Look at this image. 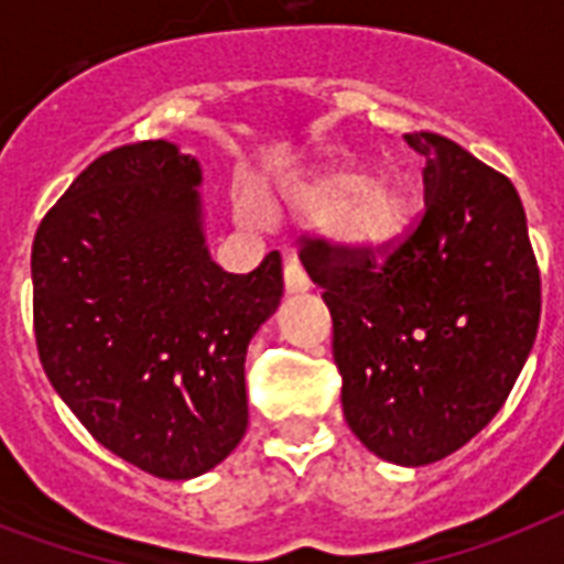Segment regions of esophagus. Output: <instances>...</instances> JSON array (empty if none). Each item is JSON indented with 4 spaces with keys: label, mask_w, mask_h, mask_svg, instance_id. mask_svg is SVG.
<instances>
[{
    "label": "esophagus",
    "mask_w": 564,
    "mask_h": 564,
    "mask_svg": "<svg viewBox=\"0 0 564 564\" xmlns=\"http://www.w3.org/2000/svg\"><path fill=\"white\" fill-rule=\"evenodd\" d=\"M283 281H286V292H307L310 290L307 272H304V265H301L295 257H290V260H286V265H283Z\"/></svg>",
    "instance_id": "esophagus-1"
}]
</instances>
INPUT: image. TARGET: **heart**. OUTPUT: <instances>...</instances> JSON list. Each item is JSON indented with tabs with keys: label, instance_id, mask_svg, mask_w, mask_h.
Masks as SVG:
<instances>
[{
	"label": "heart",
	"instance_id": "1",
	"mask_svg": "<svg viewBox=\"0 0 564 564\" xmlns=\"http://www.w3.org/2000/svg\"><path fill=\"white\" fill-rule=\"evenodd\" d=\"M299 210L316 219L334 216V234L348 251L380 257L392 251L415 219V193L403 178H371L360 170H336L292 193Z\"/></svg>",
	"mask_w": 564,
	"mask_h": 564
}]
</instances>
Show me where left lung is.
Returning <instances> with one entry per match:
<instances>
[{
    "instance_id": "8db88e82",
    "label": "left lung",
    "mask_w": 564,
    "mask_h": 564,
    "mask_svg": "<svg viewBox=\"0 0 564 564\" xmlns=\"http://www.w3.org/2000/svg\"><path fill=\"white\" fill-rule=\"evenodd\" d=\"M424 154V213L377 263L304 237L301 263L334 318V360L354 436L386 463L430 465L489 424L533 351L542 316L524 204L447 137Z\"/></svg>"
}]
</instances>
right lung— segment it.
I'll return each mask as SVG.
<instances>
[{
  "mask_svg": "<svg viewBox=\"0 0 564 564\" xmlns=\"http://www.w3.org/2000/svg\"><path fill=\"white\" fill-rule=\"evenodd\" d=\"M202 166L166 140L101 154L31 248L48 383L119 459L163 480L219 465L248 427L246 351L283 295L281 254L213 263Z\"/></svg>",
  "mask_w": 564,
  "mask_h": 564,
  "instance_id": "right-lung-1",
  "label": "right lung"
}]
</instances>
